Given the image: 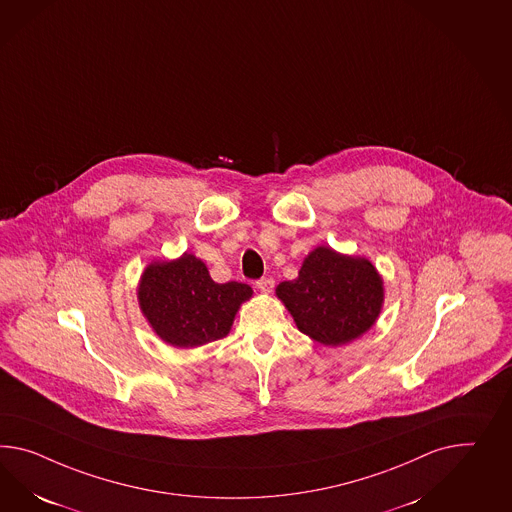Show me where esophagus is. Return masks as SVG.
I'll use <instances>...</instances> for the list:
<instances>
[{
	"instance_id": "34e87169",
	"label": "esophagus",
	"mask_w": 512,
	"mask_h": 512,
	"mask_svg": "<svg viewBox=\"0 0 512 512\" xmlns=\"http://www.w3.org/2000/svg\"><path fill=\"white\" fill-rule=\"evenodd\" d=\"M256 288L260 289L262 293H271L275 288V282L271 278H262V280L256 282Z\"/></svg>"
}]
</instances>
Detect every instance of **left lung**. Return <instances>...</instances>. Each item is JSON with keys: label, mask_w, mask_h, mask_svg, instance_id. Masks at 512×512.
Segmentation results:
<instances>
[{"label": "left lung", "mask_w": 512, "mask_h": 512, "mask_svg": "<svg viewBox=\"0 0 512 512\" xmlns=\"http://www.w3.org/2000/svg\"><path fill=\"white\" fill-rule=\"evenodd\" d=\"M276 297L302 334L325 347H340L377 323L384 280L364 256L319 245L308 252L295 280L276 286Z\"/></svg>", "instance_id": "1"}]
</instances>
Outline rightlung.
Here are the masks:
<instances>
[{
  "label": "right lung",
  "mask_w": 512,
  "mask_h": 512,
  "mask_svg": "<svg viewBox=\"0 0 512 512\" xmlns=\"http://www.w3.org/2000/svg\"><path fill=\"white\" fill-rule=\"evenodd\" d=\"M252 288L241 282L217 284L206 263L191 252L176 260L148 263L137 286V301L156 336L176 349H195L228 336Z\"/></svg>",
  "instance_id": "1"
}]
</instances>
